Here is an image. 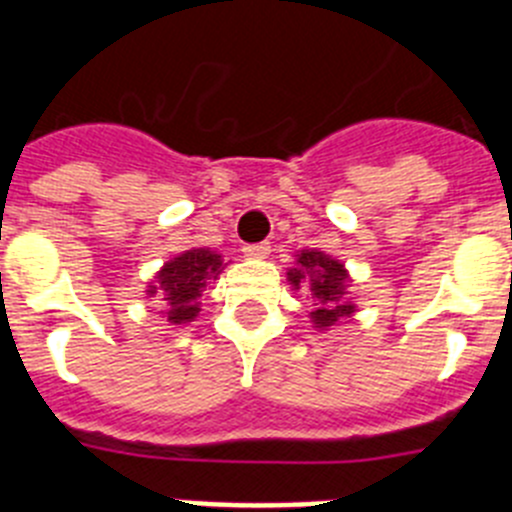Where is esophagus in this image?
<instances>
[{
    "mask_svg": "<svg viewBox=\"0 0 512 512\" xmlns=\"http://www.w3.org/2000/svg\"><path fill=\"white\" fill-rule=\"evenodd\" d=\"M271 251L269 243H248V246H243V253H246L248 259H266Z\"/></svg>",
    "mask_w": 512,
    "mask_h": 512,
    "instance_id": "34e87169",
    "label": "esophagus"
}]
</instances>
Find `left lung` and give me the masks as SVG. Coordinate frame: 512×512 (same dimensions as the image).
<instances>
[{
	"label": "left lung",
	"instance_id": "left-lung-1",
	"mask_svg": "<svg viewBox=\"0 0 512 512\" xmlns=\"http://www.w3.org/2000/svg\"><path fill=\"white\" fill-rule=\"evenodd\" d=\"M287 277L295 284V289L305 287L312 300H318V310L312 312L315 328L336 325V320L354 312V305L341 300L346 295L343 292L346 289V269L336 259L325 256L323 251H302L297 266L287 271Z\"/></svg>",
	"mask_w": 512,
	"mask_h": 512
}]
</instances>
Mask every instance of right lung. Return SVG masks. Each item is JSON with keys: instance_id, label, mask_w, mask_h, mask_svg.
Here are the masks:
<instances>
[{"instance_id": "1", "label": "right lung", "mask_w": 512, "mask_h": 512, "mask_svg": "<svg viewBox=\"0 0 512 512\" xmlns=\"http://www.w3.org/2000/svg\"><path fill=\"white\" fill-rule=\"evenodd\" d=\"M223 269V259L215 251L207 248H192V251L176 256L174 261L158 271L156 284L148 292H158L161 300L169 302V320L171 323H189L197 318L200 302L207 279L217 277Z\"/></svg>"}]
</instances>
